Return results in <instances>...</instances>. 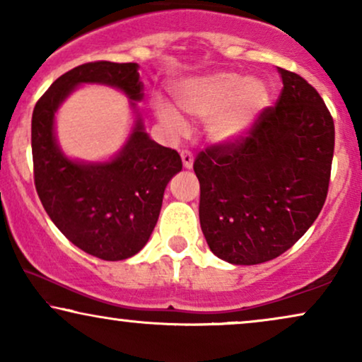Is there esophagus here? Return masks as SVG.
<instances>
[{
	"instance_id": "34e87169",
	"label": "esophagus",
	"mask_w": 362,
	"mask_h": 362,
	"mask_svg": "<svg viewBox=\"0 0 362 362\" xmlns=\"http://www.w3.org/2000/svg\"><path fill=\"white\" fill-rule=\"evenodd\" d=\"M181 160H182V166L187 168V170H191L192 163H194V156H192V153L189 150L181 151Z\"/></svg>"
}]
</instances>
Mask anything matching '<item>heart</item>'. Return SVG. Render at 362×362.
I'll list each match as a JSON object with an SVG mask.
<instances>
[{
  "instance_id": "b5f03b06",
  "label": "heart",
  "mask_w": 362,
  "mask_h": 362,
  "mask_svg": "<svg viewBox=\"0 0 362 362\" xmlns=\"http://www.w3.org/2000/svg\"><path fill=\"white\" fill-rule=\"evenodd\" d=\"M177 107L187 115L209 118V133L217 141H239L254 128L269 107L270 92L259 78L217 72L187 78L175 88ZM156 115L171 128L181 127V117L165 102H156Z\"/></svg>"
}]
</instances>
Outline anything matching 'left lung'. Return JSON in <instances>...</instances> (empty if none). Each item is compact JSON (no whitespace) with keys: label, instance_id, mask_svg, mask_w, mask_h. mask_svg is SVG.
I'll return each mask as SVG.
<instances>
[{"label":"left lung","instance_id":"8db88e82","mask_svg":"<svg viewBox=\"0 0 362 362\" xmlns=\"http://www.w3.org/2000/svg\"><path fill=\"white\" fill-rule=\"evenodd\" d=\"M280 97L239 141L194 160L207 245L235 265L269 262L310 229L328 196L334 122L298 74L279 67Z\"/></svg>","mask_w":362,"mask_h":362}]
</instances>
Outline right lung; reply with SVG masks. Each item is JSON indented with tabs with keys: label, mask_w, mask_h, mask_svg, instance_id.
<instances>
[{
	"label": "right lung",
	"mask_w": 362,
	"mask_h": 362,
	"mask_svg": "<svg viewBox=\"0 0 362 362\" xmlns=\"http://www.w3.org/2000/svg\"><path fill=\"white\" fill-rule=\"evenodd\" d=\"M81 83H105L132 100L143 98L135 62H87L59 77L33 112L34 185L47 216L74 245L97 259L125 260L150 239L168 182L181 171L182 163L176 150L151 140L140 115L113 160H69L57 146L54 115Z\"/></svg>",
	"instance_id": "obj_1"
}]
</instances>
